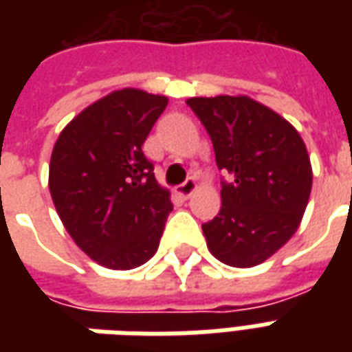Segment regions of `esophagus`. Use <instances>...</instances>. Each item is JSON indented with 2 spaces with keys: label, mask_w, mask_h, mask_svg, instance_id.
Here are the masks:
<instances>
[{
  "label": "esophagus",
  "mask_w": 352,
  "mask_h": 352,
  "mask_svg": "<svg viewBox=\"0 0 352 352\" xmlns=\"http://www.w3.org/2000/svg\"><path fill=\"white\" fill-rule=\"evenodd\" d=\"M196 181L194 179H188V181H184L183 184H179L175 188V194L179 196V198H183V199H188L196 192Z\"/></svg>",
  "instance_id": "1"
}]
</instances>
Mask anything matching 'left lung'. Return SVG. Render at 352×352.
Listing matches in <instances>:
<instances>
[{
    "instance_id": "left-lung-1",
    "label": "left lung",
    "mask_w": 352,
    "mask_h": 352,
    "mask_svg": "<svg viewBox=\"0 0 352 352\" xmlns=\"http://www.w3.org/2000/svg\"><path fill=\"white\" fill-rule=\"evenodd\" d=\"M213 141L222 206L201 226L207 249L232 267H252L273 256L300 228L313 169L302 135L287 118L249 96L186 100Z\"/></svg>"
}]
</instances>
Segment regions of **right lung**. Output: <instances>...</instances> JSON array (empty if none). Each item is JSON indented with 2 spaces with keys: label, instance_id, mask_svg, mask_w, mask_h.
Here are the masks:
<instances>
[{
  "label": "right lung",
  "instance_id": "1",
  "mask_svg": "<svg viewBox=\"0 0 352 352\" xmlns=\"http://www.w3.org/2000/svg\"><path fill=\"white\" fill-rule=\"evenodd\" d=\"M168 98L139 88L107 94L58 135L49 190L80 251L109 270H133L154 256L173 209L143 143Z\"/></svg>",
  "mask_w": 352,
  "mask_h": 352
}]
</instances>
